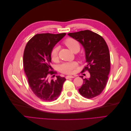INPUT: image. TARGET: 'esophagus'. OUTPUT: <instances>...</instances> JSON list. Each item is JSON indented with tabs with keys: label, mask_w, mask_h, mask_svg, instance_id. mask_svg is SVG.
<instances>
[{
	"label": "esophagus",
	"mask_w": 131,
	"mask_h": 131,
	"mask_svg": "<svg viewBox=\"0 0 131 131\" xmlns=\"http://www.w3.org/2000/svg\"><path fill=\"white\" fill-rule=\"evenodd\" d=\"M74 78V77H73V76H67L66 77V79H70V78Z\"/></svg>",
	"instance_id": "1"
}]
</instances>
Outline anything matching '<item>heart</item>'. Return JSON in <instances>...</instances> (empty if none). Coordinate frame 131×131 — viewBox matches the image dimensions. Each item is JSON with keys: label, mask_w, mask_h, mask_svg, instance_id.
Wrapping results in <instances>:
<instances>
[{"label": "heart", "mask_w": 131, "mask_h": 131, "mask_svg": "<svg viewBox=\"0 0 131 131\" xmlns=\"http://www.w3.org/2000/svg\"><path fill=\"white\" fill-rule=\"evenodd\" d=\"M64 44L73 52H77L80 50V45L79 42L76 39L72 38L66 39L63 41ZM59 47L54 46L51 51V57L53 61H56L58 59ZM78 66V63L77 62H65L62 64L59 67V71L62 73L66 74H72L74 72L75 68Z\"/></svg>", "instance_id": "heart-1"}]
</instances>
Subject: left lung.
<instances>
[{"label":"left lung","instance_id":"obj_1","mask_svg":"<svg viewBox=\"0 0 131 131\" xmlns=\"http://www.w3.org/2000/svg\"><path fill=\"white\" fill-rule=\"evenodd\" d=\"M84 46L86 65L81 71H88L89 79H83V85L79 92L84 97L91 99L100 95L104 90L110 70V56L108 46L104 39L89 30L68 34ZM83 78L82 76H80Z\"/></svg>","mask_w":131,"mask_h":131}]
</instances>
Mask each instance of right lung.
I'll list each match as a JSON object with an SVG mask.
<instances>
[{
  "instance_id": "1",
  "label": "right lung",
  "mask_w": 131,
  "mask_h": 131,
  "mask_svg": "<svg viewBox=\"0 0 131 131\" xmlns=\"http://www.w3.org/2000/svg\"><path fill=\"white\" fill-rule=\"evenodd\" d=\"M66 35L65 33L37 34L28 41L25 47L23 64L28 82L34 94L43 101L57 100L66 80L60 76H56L55 80L49 79L50 75L53 78L56 74L51 70V51Z\"/></svg>"
}]
</instances>
